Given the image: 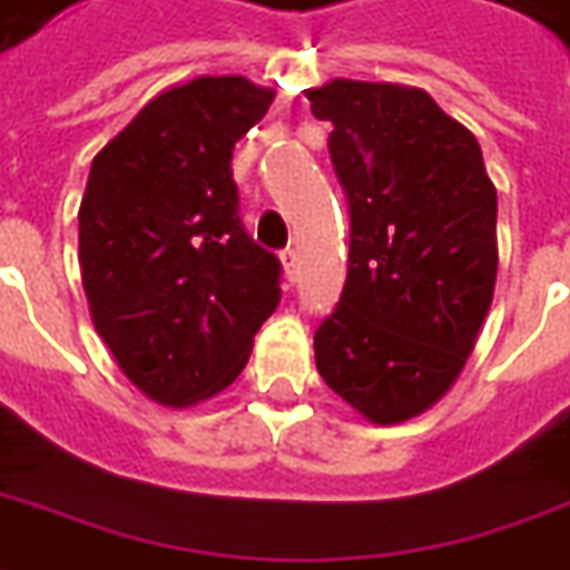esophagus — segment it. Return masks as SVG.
<instances>
[{
    "label": "esophagus",
    "mask_w": 570,
    "mask_h": 570,
    "mask_svg": "<svg viewBox=\"0 0 570 570\" xmlns=\"http://www.w3.org/2000/svg\"><path fill=\"white\" fill-rule=\"evenodd\" d=\"M281 262H284L286 281L293 284V281H296V274H298V253H296V249H293V246H286L284 256H281Z\"/></svg>",
    "instance_id": "1"
}]
</instances>
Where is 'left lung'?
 <instances>
[{
    "instance_id": "obj_1",
    "label": "left lung",
    "mask_w": 570,
    "mask_h": 570,
    "mask_svg": "<svg viewBox=\"0 0 570 570\" xmlns=\"http://www.w3.org/2000/svg\"><path fill=\"white\" fill-rule=\"evenodd\" d=\"M352 222L348 274L314 330L324 382L370 423L423 413L475 348L497 281V190L475 135L423 89L308 91Z\"/></svg>"
}]
</instances>
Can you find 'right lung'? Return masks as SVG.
I'll use <instances>...</instances> for the list:
<instances>
[{
	"label": "right lung",
	"mask_w": 570,
	"mask_h": 570,
	"mask_svg": "<svg viewBox=\"0 0 570 570\" xmlns=\"http://www.w3.org/2000/svg\"><path fill=\"white\" fill-rule=\"evenodd\" d=\"M274 101L244 77H200L157 95L91 160L79 265L98 336L166 407L240 376L281 302V258L240 222L234 145Z\"/></svg>",
	"instance_id": "obj_1"
}]
</instances>
